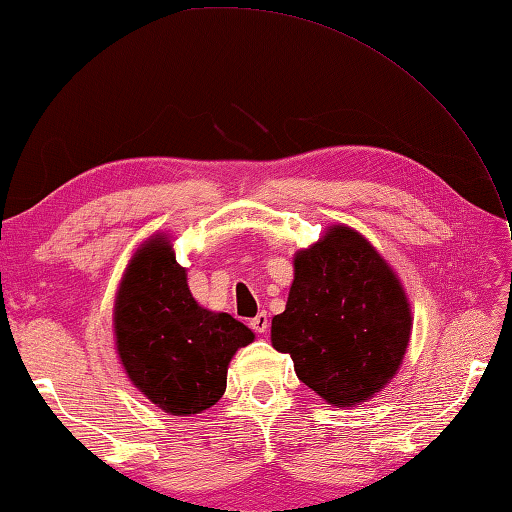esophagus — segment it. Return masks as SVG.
Wrapping results in <instances>:
<instances>
[{
	"instance_id": "1",
	"label": "esophagus",
	"mask_w": 512,
	"mask_h": 512,
	"mask_svg": "<svg viewBox=\"0 0 512 512\" xmlns=\"http://www.w3.org/2000/svg\"><path fill=\"white\" fill-rule=\"evenodd\" d=\"M249 326L256 330V333H261V335H265L267 333V328H270V319H267V315L265 312H258V315L249 321Z\"/></svg>"
}]
</instances>
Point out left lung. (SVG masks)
Instances as JSON below:
<instances>
[{
	"label": "left lung",
	"mask_w": 512,
	"mask_h": 512,
	"mask_svg": "<svg viewBox=\"0 0 512 512\" xmlns=\"http://www.w3.org/2000/svg\"><path fill=\"white\" fill-rule=\"evenodd\" d=\"M411 312L396 274L360 233L333 227L294 258L285 312L272 344L299 380L335 407L364 402L405 357Z\"/></svg>",
	"instance_id": "8db88e82"
}]
</instances>
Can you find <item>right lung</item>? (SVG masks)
<instances>
[{
	"mask_svg": "<svg viewBox=\"0 0 512 512\" xmlns=\"http://www.w3.org/2000/svg\"><path fill=\"white\" fill-rule=\"evenodd\" d=\"M116 348L130 380L173 416L200 414L222 398L227 366L254 333L227 312L200 308L168 240L137 251L114 308Z\"/></svg>",
	"mask_w": 512,
	"mask_h": 512,
	"instance_id": "obj_1",
	"label": "right lung"
}]
</instances>
